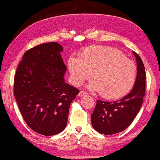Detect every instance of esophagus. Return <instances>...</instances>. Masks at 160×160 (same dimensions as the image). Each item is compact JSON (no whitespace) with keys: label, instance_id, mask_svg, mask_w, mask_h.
<instances>
[{"label":"esophagus","instance_id":"34e87169","mask_svg":"<svg viewBox=\"0 0 160 160\" xmlns=\"http://www.w3.org/2000/svg\"><path fill=\"white\" fill-rule=\"evenodd\" d=\"M87 94H88V93H87L86 92L83 91V90H81V91H80L79 93V97H82V96L86 95Z\"/></svg>","mask_w":160,"mask_h":160}]
</instances>
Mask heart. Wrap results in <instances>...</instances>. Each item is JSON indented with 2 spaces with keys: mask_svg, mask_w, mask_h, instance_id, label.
I'll return each instance as SVG.
<instances>
[{
  "mask_svg": "<svg viewBox=\"0 0 160 160\" xmlns=\"http://www.w3.org/2000/svg\"><path fill=\"white\" fill-rule=\"evenodd\" d=\"M68 67L74 85H81L93 74L95 81L90 84L89 88L99 91L107 99H117L127 95L137 79L135 63L112 47H86L79 57L69 58Z\"/></svg>",
  "mask_w": 160,
  "mask_h": 160,
  "instance_id": "b5f03b06",
  "label": "heart"
}]
</instances>
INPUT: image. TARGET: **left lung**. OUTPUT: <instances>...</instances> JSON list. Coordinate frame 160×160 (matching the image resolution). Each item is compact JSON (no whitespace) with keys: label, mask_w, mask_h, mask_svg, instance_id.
Returning a JSON list of instances; mask_svg holds the SVG:
<instances>
[{"label":"left lung","mask_w":160,"mask_h":160,"mask_svg":"<svg viewBox=\"0 0 160 160\" xmlns=\"http://www.w3.org/2000/svg\"><path fill=\"white\" fill-rule=\"evenodd\" d=\"M137 62V75L133 88L125 97L116 101L97 100L91 116L92 128L103 134L125 130L139 111L146 92V71L140 56L133 52Z\"/></svg>","instance_id":"1"}]
</instances>
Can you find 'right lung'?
Listing matches in <instances>:
<instances>
[{
  "instance_id": "right-lung-1",
  "label": "right lung",
  "mask_w": 160,
  "mask_h": 160,
  "mask_svg": "<svg viewBox=\"0 0 160 160\" xmlns=\"http://www.w3.org/2000/svg\"><path fill=\"white\" fill-rule=\"evenodd\" d=\"M62 50L55 42L30 49L14 76V93L21 113L30 128L44 136L65 128L70 104L79 92L65 81Z\"/></svg>"
}]
</instances>
